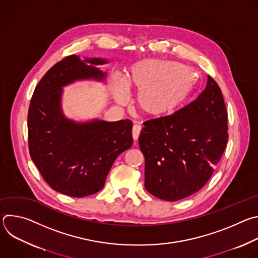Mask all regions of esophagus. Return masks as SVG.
<instances>
[{"label":"esophagus","instance_id":"1","mask_svg":"<svg viewBox=\"0 0 258 258\" xmlns=\"http://www.w3.org/2000/svg\"><path fill=\"white\" fill-rule=\"evenodd\" d=\"M141 130H142V126L140 124H135L133 126V131H132V134H133V139L135 141L138 140L139 136H140V133H141Z\"/></svg>","mask_w":258,"mask_h":258}]
</instances>
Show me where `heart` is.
<instances>
[{
  "label": "heart",
  "mask_w": 258,
  "mask_h": 258,
  "mask_svg": "<svg viewBox=\"0 0 258 258\" xmlns=\"http://www.w3.org/2000/svg\"><path fill=\"white\" fill-rule=\"evenodd\" d=\"M195 84L194 70L176 62L146 59L135 63L123 81L115 79V98L123 103L127 89L138 93L140 108L149 114L168 113L185 100Z\"/></svg>",
  "instance_id": "b5f03b06"
}]
</instances>
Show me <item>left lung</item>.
<instances>
[{
	"label": "left lung",
	"mask_w": 258,
	"mask_h": 258,
	"mask_svg": "<svg viewBox=\"0 0 258 258\" xmlns=\"http://www.w3.org/2000/svg\"><path fill=\"white\" fill-rule=\"evenodd\" d=\"M139 145L145 156V188L165 201L193 195L208 181L229 139L228 113L216 82L171 115L144 122Z\"/></svg>",
	"instance_id": "8db88e82"
}]
</instances>
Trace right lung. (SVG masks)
Instances as JSON below:
<instances>
[{"label":"right lung","mask_w":258,"mask_h":258,"mask_svg":"<svg viewBox=\"0 0 258 258\" xmlns=\"http://www.w3.org/2000/svg\"><path fill=\"white\" fill-rule=\"evenodd\" d=\"M108 61L70 55L51 67L33 92L27 116L29 154L55 191L82 198L99 192L115 159L133 145L130 119L77 122L64 116L62 87L79 80L104 81Z\"/></svg>","instance_id":"right-lung-1"}]
</instances>
